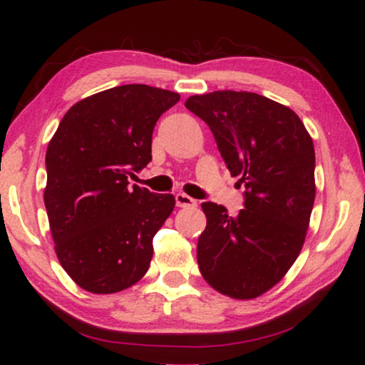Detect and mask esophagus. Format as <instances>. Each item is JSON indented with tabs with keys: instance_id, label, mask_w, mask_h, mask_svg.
<instances>
[{
	"instance_id": "34e87169",
	"label": "esophagus",
	"mask_w": 365,
	"mask_h": 365,
	"mask_svg": "<svg viewBox=\"0 0 365 365\" xmlns=\"http://www.w3.org/2000/svg\"><path fill=\"white\" fill-rule=\"evenodd\" d=\"M175 202H177V207L180 208H195L197 200L195 198L185 195V193H177L175 195Z\"/></svg>"
}]
</instances>
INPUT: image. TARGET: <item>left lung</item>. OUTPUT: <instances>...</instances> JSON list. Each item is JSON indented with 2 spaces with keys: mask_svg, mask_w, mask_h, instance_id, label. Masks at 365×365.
Segmentation results:
<instances>
[{
  "mask_svg": "<svg viewBox=\"0 0 365 365\" xmlns=\"http://www.w3.org/2000/svg\"><path fill=\"white\" fill-rule=\"evenodd\" d=\"M205 121L232 177L244 183L237 217L203 202L207 227L198 239L203 279L232 299L274 287L302 250L315 200V152L297 113L250 91L222 90L185 101Z\"/></svg>",
  "mask_w": 365,
  "mask_h": 365,
  "instance_id": "left-lung-1",
  "label": "left lung"
}]
</instances>
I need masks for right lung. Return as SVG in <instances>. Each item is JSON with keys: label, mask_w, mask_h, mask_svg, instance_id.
<instances>
[{"label": "right lung", "mask_w": 365, "mask_h": 365, "mask_svg": "<svg viewBox=\"0 0 365 365\" xmlns=\"http://www.w3.org/2000/svg\"><path fill=\"white\" fill-rule=\"evenodd\" d=\"M178 100L148 85L100 91L73 105L48 143L45 207L56 257L91 294L120 292L147 274L175 197L128 180L150 163L155 123Z\"/></svg>", "instance_id": "right-lung-1"}]
</instances>
